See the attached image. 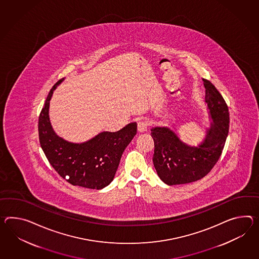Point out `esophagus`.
I'll use <instances>...</instances> for the list:
<instances>
[{
    "mask_svg": "<svg viewBox=\"0 0 259 259\" xmlns=\"http://www.w3.org/2000/svg\"><path fill=\"white\" fill-rule=\"evenodd\" d=\"M149 123L146 120H139L138 122V130L139 133H144L147 131Z\"/></svg>",
    "mask_w": 259,
    "mask_h": 259,
    "instance_id": "34e87169",
    "label": "esophagus"
}]
</instances>
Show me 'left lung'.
Returning <instances> with one entry per match:
<instances>
[{"instance_id":"left-lung-1","label":"left lung","mask_w":259,"mask_h":259,"mask_svg":"<svg viewBox=\"0 0 259 259\" xmlns=\"http://www.w3.org/2000/svg\"><path fill=\"white\" fill-rule=\"evenodd\" d=\"M202 80L212 122L200 145L183 143L168 127L152 129L153 164L159 178L168 185L193 183L206 176L218 162L225 147L229 129L227 103L212 83L205 78Z\"/></svg>"}]
</instances>
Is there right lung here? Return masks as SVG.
<instances>
[{"mask_svg": "<svg viewBox=\"0 0 259 259\" xmlns=\"http://www.w3.org/2000/svg\"><path fill=\"white\" fill-rule=\"evenodd\" d=\"M60 79L48 95L38 120L40 145L50 164L72 185L99 190L113 181L125 148L136 136L137 122L117 132H102L83 143H72L53 131L49 117L50 101Z\"/></svg>", "mask_w": 259, "mask_h": 259, "instance_id": "add662e5", "label": "right lung"}]
</instances>
